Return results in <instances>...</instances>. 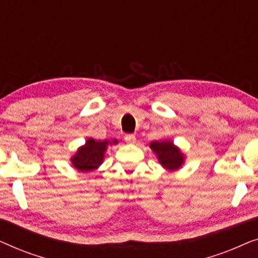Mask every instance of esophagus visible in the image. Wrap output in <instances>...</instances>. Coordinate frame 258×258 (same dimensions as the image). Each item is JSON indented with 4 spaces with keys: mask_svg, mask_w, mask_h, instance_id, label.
<instances>
[{
    "mask_svg": "<svg viewBox=\"0 0 258 258\" xmlns=\"http://www.w3.org/2000/svg\"><path fill=\"white\" fill-rule=\"evenodd\" d=\"M124 141H125L126 143H129V144H134V143L136 142V137H135V135L128 134V135L124 136Z\"/></svg>",
    "mask_w": 258,
    "mask_h": 258,
    "instance_id": "obj_1",
    "label": "esophagus"
}]
</instances>
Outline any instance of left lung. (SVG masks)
Instances as JSON below:
<instances>
[{
	"label": "left lung",
	"instance_id": "obj_1",
	"mask_svg": "<svg viewBox=\"0 0 258 258\" xmlns=\"http://www.w3.org/2000/svg\"><path fill=\"white\" fill-rule=\"evenodd\" d=\"M149 147L153 153L156 155L160 164L167 170H178L184 164L185 155L177 146H175L172 141H153L149 143Z\"/></svg>",
	"mask_w": 258,
	"mask_h": 258
}]
</instances>
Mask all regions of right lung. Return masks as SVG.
<instances>
[{"label":"right lung","mask_w":258,"mask_h":258,"mask_svg":"<svg viewBox=\"0 0 258 258\" xmlns=\"http://www.w3.org/2000/svg\"><path fill=\"white\" fill-rule=\"evenodd\" d=\"M117 143L118 141L116 139L102 141L88 139L86 143L81 146L76 153L70 157V162L77 171L91 172L96 170L103 163L108 147Z\"/></svg>","instance_id":"1"}]
</instances>
